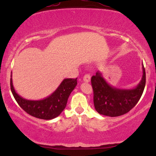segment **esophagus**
Masks as SVG:
<instances>
[{"instance_id": "obj_1", "label": "esophagus", "mask_w": 156, "mask_h": 156, "mask_svg": "<svg viewBox=\"0 0 156 156\" xmlns=\"http://www.w3.org/2000/svg\"><path fill=\"white\" fill-rule=\"evenodd\" d=\"M90 80H91V76L89 74H86L85 76H83V81L88 83V82L90 81Z\"/></svg>"}]
</instances>
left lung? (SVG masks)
<instances>
[{"label": "left lung", "instance_id": "left-lung-1", "mask_svg": "<svg viewBox=\"0 0 156 156\" xmlns=\"http://www.w3.org/2000/svg\"><path fill=\"white\" fill-rule=\"evenodd\" d=\"M141 81L133 89H118L106 82L100 71L91 79L94 92V105L100 114L114 117L123 115L136 105L146 83L145 69L142 64Z\"/></svg>", "mask_w": 156, "mask_h": 156}]
</instances>
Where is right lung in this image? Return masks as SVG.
<instances>
[{
    "instance_id": "obj_1",
    "label": "right lung",
    "mask_w": 156,
    "mask_h": 156,
    "mask_svg": "<svg viewBox=\"0 0 156 156\" xmlns=\"http://www.w3.org/2000/svg\"><path fill=\"white\" fill-rule=\"evenodd\" d=\"M76 85L77 78H65L51 95L42 100L31 101L20 96L14 88L12 78L10 80L11 91L18 105L28 114L42 119H52L59 116Z\"/></svg>"
}]
</instances>
